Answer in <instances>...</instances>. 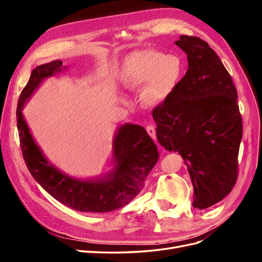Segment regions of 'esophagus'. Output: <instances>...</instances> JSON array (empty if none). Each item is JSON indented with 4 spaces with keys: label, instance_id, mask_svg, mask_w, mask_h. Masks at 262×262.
Returning a JSON list of instances; mask_svg holds the SVG:
<instances>
[{
    "label": "esophagus",
    "instance_id": "1",
    "mask_svg": "<svg viewBox=\"0 0 262 262\" xmlns=\"http://www.w3.org/2000/svg\"><path fill=\"white\" fill-rule=\"evenodd\" d=\"M146 131H147V133H148V136L150 137V138H153V139H155V129H154V126L153 125H147L146 126Z\"/></svg>",
    "mask_w": 262,
    "mask_h": 262
}]
</instances>
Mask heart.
I'll return each mask as SVG.
<instances>
[{
  "instance_id": "b5f03b06",
  "label": "heart",
  "mask_w": 262,
  "mask_h": 262,
  "mask_svg": "<svg viewBox=\"0 0 262 262\" xmlns=\"http://www.w3.org/2000/svg\"><path fill=\"white\" fill-rule=\"evenodd\" d=\"M184 71L185 63L179 55L144 49L126 55L121 69V80L129 90L143 87L142 101L148 107H158L175 92Z\"/></svg>"
}]
</instances>
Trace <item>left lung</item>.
I'll return each instance as SVG.
<instances>
[{"label": "left lung", "mask_w": 262, "mask_h": 262, "mask_svg": "<svg viewBox=\"0 0 262 262\" xmlns=\"http://www.w3.org/2000/svg\"><path fill=\"white\" fill-rule=\"evenodd\" d=\"M188 71L171 96L153 110L156 137L178 152L194 190L192 205L203 210L223 200L237 179L243 122L237 90L217 54L202 39L180 36Z\"/></svg>", "instance_id": "1"}]
</instances>
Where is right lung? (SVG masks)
<instances>
[{
    "label": "right lung",
    "mask_w": 262,
    "mask_h": 262,
    "mask_svg": "<svg viewBox=\"0 0 262 262\" xmlns=\"http://www.w3.org/2000/svg\"><path fill=\"white\" fill-rule=\"evenodd\" d=\"M67 69L60 60L37 67L20 93L16 116L24 161L38 184L62 204L80 212H112L139 194L158 161L157 146L143 126L125 123L119 126L114 137V168L104 176L78 179L52 165L31 136L21 110L46 78Z\"/></svg>",
    "instance_id": "add662e5"
}]
</instances>
